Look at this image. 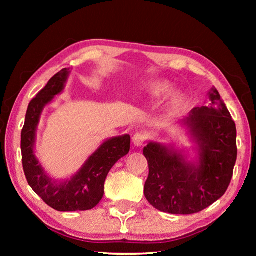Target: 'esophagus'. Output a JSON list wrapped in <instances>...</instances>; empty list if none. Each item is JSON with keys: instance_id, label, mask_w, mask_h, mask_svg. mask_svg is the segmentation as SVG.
<instances>
[{"instance_id": "esophagus-1", "label": "esophagus", "mask_w": 256, "mask_h": 256, "mask_svg": "<svg viewBox=\"0 0 256 256\" xmlns=\"http://www.w3.org/2000/svg\"><path fill=\"white\" fill-rule=\"evenodd\" d=\"M146 142V136L144 134H140V133H136V136H133V144L134 146H142Z\"/></svg>"}]
</instances>
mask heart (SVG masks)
Listing matches in <instances>:
<instances>
[{"label":"heart","instance_id":"1","mask_svg":"<svg viewBox=\"0 0 256 256\" xmlns=\"http://www.w3.org/2000/svg\"><path fill=\"white\" fill-rule=\"evenodd\" d=\"M141 94L144 100L149 102H158L170 97L175 92V86L170 80L166 79H152L144 82L140 86ZM184 105V97L182 94L176 92L172 96L167 104L166 110L168 112H178Z\"/></svg>","mask_w":256,"mask_h":256}]
</instances>
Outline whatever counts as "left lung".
I'll return each instance as SVG.
<instances>
[{
	"instance_id": "obj_1",
	"label": "left lung",
	"mask_w": 256,
	"mask_h": 256,
	"mask_svg": "<svg viewBox=\"0 0 256 256\" xmlns=\"http://www.w3.org/2000/svg\"><path fill=\"white\" fill-rule=\"evenodd\" d=\"M208 97V105L193 108L178 123L193 152L157 140L144 148L149 164L144 196L159 211L196 214L219 200L230 183L237 159L236 125L214 86Z\"/></svg>"
}]
</instances>
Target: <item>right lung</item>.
Segmentation results:
<instances>
[{
  "label": "right lung",
  "instance_id": "right-lung-1",
  "mask_svg": "<svg viewBox=\"0 0 256 256\" xmlns=\"http://www.w3.org/2000/svg\"><path fill=\"white\" fill-rule=\"evenodd\" d=\"M70 73V68L56 73L30 102L21 132V154L28 184L46 204L58 211H84L100 202L108 172L128 154L131 136L124 134L106 138L68 178L56 180L45 170L34 151L38 124L45 107L64 92Z\"/></svg>",
  "mask_w": 256,
  "mask_h": 256
}]
</instances>
